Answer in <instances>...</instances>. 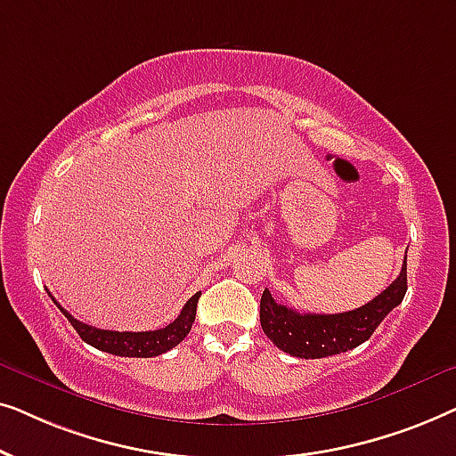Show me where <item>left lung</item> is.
Returning a JSON list of instances; mask_svg holds the SVG:
<instances>
[{
    "label": "left lung",
    "mask_w": 456,
    "mask_h": 456,
    "mask_svg": "<svg viewBox=\"0 0 456 456\" xmlns=\"http://www.w3.org/2000/svg\"><path fill=\"white\" fill-rule=\"evenodd\" d=\"M407 292V257L401 273L388 289L363 307L345 314H298L297 309L278 305L272 292L264 290L259 305L261 328L280 351L301 359L332 357L357 348L376 332L386 315L403 303Z\"/></svg>",
    "instance_id": "left-lung-1"
}]
</instances>
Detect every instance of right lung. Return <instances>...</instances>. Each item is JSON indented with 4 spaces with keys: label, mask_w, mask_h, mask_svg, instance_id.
I'll use <instances>...</instances> for the list:
<instances>
[{
    "label": "right lung",
    "mask_w": 456,
    "mask_h": 456,
    "mask_svg": "<svg viewBox=\"0 0 456 456\" xmlns=\"http://www.w3.org/2000/svg\"><path fill=\"white\" fill-rule=\"evenodd\" d=\"M52 297V295H49ZM201 292L192 295L186 305L180 311V315L172 323H167L166 328L159 330H149V332H114V330H99L93 328L89 323H83L68 314L64 307H60V303L52 297V301L58 305L61 314L68 317V322L72 323V328L77 330L80 338L86 345L99 348V351L118 354V357H158V354L170 351L180 342L184 340V336L191 332L192 322L197 315V303Z\"/></svg>",
    "instance_id": "right-lung-1"
}]
</instances>
